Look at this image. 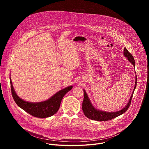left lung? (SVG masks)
<instances>
[{
	"label": "left lung",
	"instance_id": "1",
	"mask_svg": "<svg viewBox=\"0 0 149 149\" xmlns=\"http://www.w3.org/2000/svg\"><path fill=\"white\" fill-rule=\"evenodd\" d=\"M123 55L124 56L128 59V61L132 63V64L134 66L135 68V61L132 56V55L127 51V49L124 48V51H123ZM136 74V72H135ZM135 86L133 91V93L132 94V95L130 96V98L129 100V102H127L126 105L125 107L122 109L121 110L117 111H114V112H107V111H102L100 110H98L94 107V105L91 103L89 97L88 96L86 90H84V100L82 102V109L84 112V115L86 116L87 118L93 120H95V121H108L110 120L113 118H114L123 113H124L127 110H128L129 107H130L132 99L133 97V95L134 93V91L136 89V85H137V75H136L135 77Z\"/></svg>",
	"mask_w": 149,
	"mask_h": 149
}]
</instances>
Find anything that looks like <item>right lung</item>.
Returning <instances> with one entry per match:
<instances>
[{"mask_svg":"<svg viewBox=\"0 0 149 149\" xmlns=\"http://www.w3.org/2000/svg\"><path fill=\"white\" fill-rule=\"evenodd\" d=\"M10 82L12 97L16 104L20 108L31 116L41 118L49 117L56 113L59 109L63 96L73 87L72 86H70L63 88L45 101L32 102L20 98L14 90L10 77Z\"/></svg>","mask_w":149,"mask_h":149,"instance_id":"add662e5","label":"right lung"}]
</instances>
